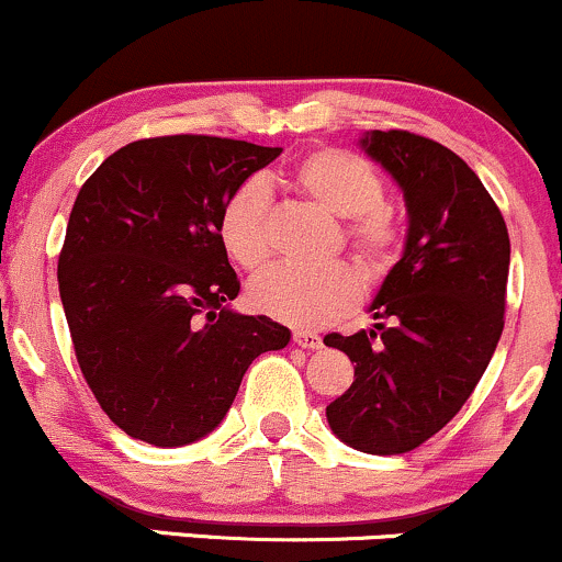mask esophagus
<instances>
[{"instance_id": "1", "label": "esophagus", "mask_w": 562, "mask_h": 562, "mask_svg": "<svg viewBox=\"0 0 562 562\" xmlns=\"http://www.w3.org/2000/svg\"><path fill=\"white\" fill-rule=\"evenodd\" d=\"M294 342H297L300 348H305V350L324 348V339H321L315 331H294Z\"/></svg>"}]
</instances>
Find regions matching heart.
I'll return each mask as SVG.
<instances>
[{"label": "heart", "instance_id": "1", "mask_svg": "<svg viewBox=\"0 0 562 562\" xmlns=\"http://www.w3.org/2000/svg\"><path fill=\"white\" fill-rule=\"evenodd\" d=\"M300 193L334 217H345V241L356 251L363 273L380 279L401 249V223L384 201L376 169L358 154L318 148L292 169ZM225 255L244 270L262 268L270 257V191L262 180H244L225 199L217 220ZM361 294L356 270L345 262L324 268L276 265L249 283V305L283 324L315 329L342 318Z\"/></svg>", "mask_w": 562, "mask_h": 562}]
</instances>
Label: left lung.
I'll return each mask as SVG.
<instances>
[{
  "label": "left lung",
  "mask_w": 562,
  "mask_h": 562,
  "mask_svg": "<svg viewBox=\"0 0 562 562\" xmlns=\"http://www.w3.org/2000/svg\"><path fill=\"white\" fill-rule=\"evenodd\" d=\"M361 148L398 182L408 231L369 305L374 329L329 334L356 380L326 406L363 453H406L443 430L481 382L504 329L509 236L481 178L446 145L374 130Z\"/></svg>",
  "instance_id": "8db88e82"
}]
</instances>
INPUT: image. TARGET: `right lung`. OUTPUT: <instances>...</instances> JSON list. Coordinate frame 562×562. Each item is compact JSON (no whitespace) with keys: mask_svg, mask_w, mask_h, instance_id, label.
<instances>
[{"mask_svg":"<svg viewBox=\"0 0 562 562\" xmlns=\"http://www.w3.org/2000/svg\"><path fill=\"white\" fill-rule=\"evenodd\" d=\"M281 148L210 135L135 140L81 186L58 286L87 384L132 438L172 449L228 414L249 363L292 331L228 302L241 283L217 236L225 199Z\"/></svg>","mask_w":562,"mask_h":562,"instance_id":"add662e5","label":"right lung"}]
</instances>
